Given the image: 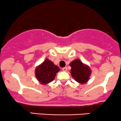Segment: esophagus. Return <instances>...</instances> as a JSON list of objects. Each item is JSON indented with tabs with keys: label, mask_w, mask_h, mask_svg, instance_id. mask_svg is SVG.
<instances>
[{
	"label": "esophagus",
	"mask_w": 121,
	"mask_h": 121,
	"mask_svg": "<svg viewBox=\"0 0 121 121\" xmlns=\"http://www.w3.org/2000/svg\"><path fill=\"white\" fill-rule=\"evenodd\" d=\"M62 70H63V71H64V72H66V70H67V68H66V67L63 68H62Z\"/></svg>",
	"instance_id": "34e87169"
}]
</instances>
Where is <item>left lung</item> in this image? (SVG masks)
I'll return each instance as SVG.
<instances>
[{
	"label": "left lung",
	"mask_w": 121,
	"mask_h": 121,
	"mask_svg": "<svg viewBox=\"0 0 121 121\" xmlns=\"http://www.w3.org/2000/svg\"><path fill=\"white\" fill-rule=\"evenodd\" d=\"M70 74L75 81L79 84H84L89 81L91 70L89 66L85 64L79 59H76L70 63Z\"/></svg>",
	"instance_id": "1"
}]
</instances>
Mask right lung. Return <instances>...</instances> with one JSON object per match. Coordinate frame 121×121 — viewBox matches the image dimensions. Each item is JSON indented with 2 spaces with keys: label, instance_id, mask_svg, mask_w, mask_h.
<instances>
[{
  "label": "right lung",
  "instance_id": "obj_1",
  "mask_svg": "<svg viewBox=\"0 0 121 121\" xmlns=\"http://www.w3.org/2000/svg\"><path fill=\"white\" fill-rule=\"evenodd\" d=\"M60 69L52 61L46 59L35 69V76L41 84L45 85L53 81Z\"/></svg>",
  "mask_w": 121,
  "mask_h": 121
}]
</instances>
